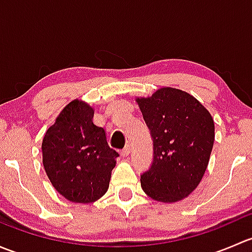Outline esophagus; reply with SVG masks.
<instances>
[{
    "mask_svg": "<svg viewBox=\"0 0 252 252\" xmlns=\"http://www.w3.org/2000/svg\"><path fill=\"white\" fill-rule=\"evenodd\" d=\"M129 154H130V146H129V145H126V146L121 151V155L123 157H126V156H129Z\"/></svg>",
    "mask_w": 252,
    "mask_h": 252,
    "instance_id": "obj_1",
    "label": "esophagus"
}]
</instances>
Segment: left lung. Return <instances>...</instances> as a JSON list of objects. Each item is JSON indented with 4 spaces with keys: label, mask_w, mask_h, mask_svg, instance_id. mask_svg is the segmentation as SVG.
<instances>
[{
    "label": "left lung",
    "mask_w": 252,
    "mask_h": 252,
    "mask_svg": "<svg viewBox=\"0 0 252 252\" xmlns=\"http://www.w3.org/2000/svg\"><path fill=\"white\" fill-rule=\"evenodd\" d=\"M136 102L154 140V162L141 175L142 190L156 201H180L207 168L215 141L212 116L194 96L168 86Z\"/></svg>",
    "instance_id": "obj_1"
}]
</instances>
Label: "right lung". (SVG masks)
<instances>
[{
	"label": "right lung",
	"instance_id": "1",
	"mask_svg": "<svg viewBox=\"0 0 252 252\" xmlns=\"http://www.w3.org/2000/svg\"><path fill=\"white\" fill-rule=\"evenodd\" d=\"M94 108L81 100L68 103L42 140V163L51 184L75 204L95 202L110 187L119 156L105 129L94 124Z\"/></svg>",
	"mask_w": 252,
	"mask_h": 252
}]
</instances>
